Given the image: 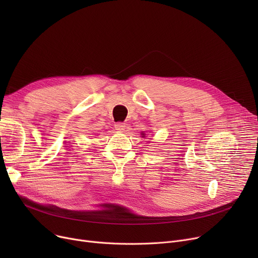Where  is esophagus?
I'll use <instances>...</instances> for the list:
<instances>
[{"label": "esophagus", "mask_w": 258, "mask_h": 258, "mask_svg": "<svg viewBox=\"0 0 258 258\" xmlns=\"http://www.w3.org/2000/svg\"><path fill=\"white\" fill-rule=\"evenodd\" d=\"M125 127H126V125L124 122H117V123L115 124V128L120 132H123L125 130Z\"/></svg>", "instance_id": "1"}]
</instances>
